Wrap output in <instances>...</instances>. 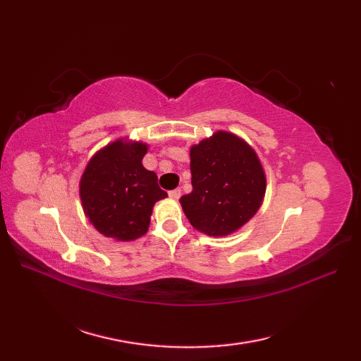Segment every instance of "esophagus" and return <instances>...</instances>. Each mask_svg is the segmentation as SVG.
I'll return each mask as SVG.
<instances>
[{"mask_svg":"<svg viewBox=\"0 0 361 361\" xmlns=\"http://www.w3.org/2000/svg\"><path fill=\"white\" fill-rule=\"evenodd\" d=\"M180 194H182V192H180L179 188H176V190H173V191L169 192V195H170V197H171L173 200H178V199L180 197Z\"/></svg>","mask_w":361,"mask_h":361,"instance_id":"34e87169","label":"esophagus"}]
</instances>
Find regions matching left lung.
<instances>
[{"label": "left lung", "instance_id": "left-lung-1", "mask_svg": "<svg viewBox=\"0 0 361 361\" xmlns=\"http://www.w3.org/2000/svg\"><path fill=\"white\" fill-rule=\"evenodd\" d=\"M192 191L180 204L191 226L207 236L238 232L260 209L267 191L264 166L247 141L216 130L190 149Z\"/></svg>", "mask_w": 361, "mask_h": 361}]
</instances>
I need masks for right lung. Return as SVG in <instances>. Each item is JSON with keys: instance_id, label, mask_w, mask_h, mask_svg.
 <instances>
[{"instance_id": "1", "label": "right lung", "mask_w": 361, "mask_h": 361, "mask_svg": "<svg viewBox=\"0 0 361 361\" xmlns=\"http://www.w3.org/2000/svg\"><path fill=\"white\" fill-rule=\"evenodd\" d=\"M147 149L143 141L117 138L97 150L82 171L84 214L106 238L129 243L146 235L155 203L167 197L155 171L141 162Z\"/></svg>"}]
</instances>
